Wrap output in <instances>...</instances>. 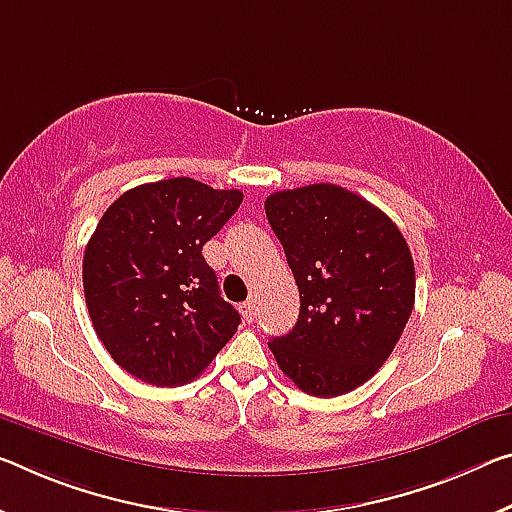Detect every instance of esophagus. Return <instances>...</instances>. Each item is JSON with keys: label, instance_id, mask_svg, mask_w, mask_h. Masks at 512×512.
<instances>
[{"label": "esophagus", "instance_id": "esophagus-1", "mask_svg": "<svg viewBox=\"0 0 512 512\" xmlns=\"http://www.w3.org/2000/svg\"><path fill=\"white\" fill-rule=\"evenodd\" d=\"M241 316H243V321H248V323L255 321V300L253 298H248L246 303H241Z\"/></svg>", "mask_w": 512, "mask_h": 512}]
</instances>
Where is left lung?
<instances>
[{
  "label": "left lung",
  "instance_id": "left-lung-1",
  "mask_svg": "<svg viewBox=\"0 0 512 512\" xmlns=\"http://www.w3.org/2000/svg\"><path fill=\"white\" fill-rule=\"evenodd\" d=\"M266 218L294 273L300 314L269 348L294 385L339 396L383 367L415 305V264L385 212L337 184L271 193Z\"/></svg>",
  "mask_w": 512,
  "mask_h": 512
}]
</instances>
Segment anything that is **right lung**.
<instances>
[{
    "label": "right lung",
    "instance_id": "add662e5",
    "mask_svg": "<svg viewBox=\"0 0 512 512\" xmlns=\"http://www.w3.org/2000/svg\"><path fill=\"white\" fill-rule=\"evenodd\" d=\"M243 200L191 177L134 186L104 212L84 253V294L100 342L143 383L184 385L237 332L202 246Z\"/></svg>",
    "mask_w": 512,
    "mask_h": 512
}]
</instances>
